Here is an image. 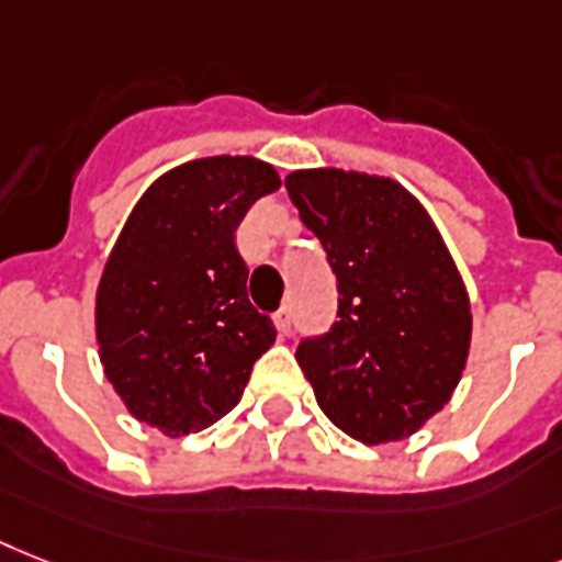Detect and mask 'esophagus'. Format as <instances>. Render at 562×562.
I'll use <instances>...</instances> for the list:
<instances>
[{
  "mask_svg": "<svg viewBox=\"0 0 562 562\" xmlns=\"http://www.w3.org/2000/svg\"><path fill=\"white\" fill-rule=\"evenodd\" d=\"M273 323H277V331H280V335H291V326H294V314H291V305H282L280 312L273 314Z\"/></svg>",
  "mask_w": 562,
  "mask_h": 562,
  "instance_id": "1",
  "label": "esophagus"
}]
</instances>
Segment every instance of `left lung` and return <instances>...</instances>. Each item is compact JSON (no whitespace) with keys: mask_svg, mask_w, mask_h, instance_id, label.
Here are the masks:
<instances>
[{"mask_svg":"<svg viewBox=\"0 0 562 562\" xmlns=\"http://www.w3.org/2000/svg\"><path fill=\"white\" fill-rule=\"evenodd\" d=\"M337 280V321L296 363L328 422L363 445L407 439L445 407L471 346L464 282L401 184L344 170L285 178Z\"/></svg>","mask_w":562,"mask_h":562,"instance_id":"left-lung-1","label":"left lung"}]
</instances>
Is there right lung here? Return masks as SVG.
Instances as JSON below:
<instances>
[{"mask_svg": "<svg viewBox=\"0 0 562 562\" xmlns=\"http://www.w3.org/2000/svg\"><path fill=\"white\" fill-rule=\"evenodd\" d=\"M280 176L257 158H199L149 187L98 285L100 360L138 422L187 436L239 404L277 340L248 300L236 227Z\"/></svg>", "mask_w": 562, "mask_h": 562, "instance_id": "obj_1", "label": "right lung"}]
</instances>
